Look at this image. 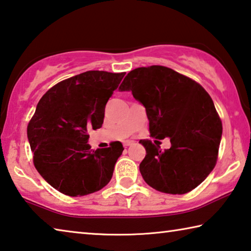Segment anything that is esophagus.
Here are the masks:
<instances>
[{
  "mask_svg": "<svg viewBox=\"0 0 251 251\" xmlns=\"http://www.w3.org/2000/svg\"><path fill=\"white\" fill-rule=\"evenodd\" d=\"M133 144H134L133 141H125V142H124V146H125V147H128V146H130V145H133Z\"/></svg>",
  "mask_w": 251,
  "mask_h": 251,
  "instance_id": "obj_1",
  "label": "esophagus"
}]
</instances>
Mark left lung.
Masks as SVG:
<instances>
[{"label": "left lung", "mask_w": 251, "mask_h": 251, "mask_svg": "<svg viewBox=\"0 0 251 251\" xmlns=\"http://www.w3.org/2000/svg\"><path fill=\"white\" fill-rule=\"evenodd\" d=\"M146 108L151 137L171 138L161 151L141 141L146 156L139 171L161 193L182 195L196 188L214 169L223 134L214 101L201 85L168 67L152 65L130 71L120 86Z\"/></svg>", "instance_id": "left-lung-1"}]
</instances>
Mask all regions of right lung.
Masks as SVG:
<instances>
[{
    "mask_svg": "<svg viewBox=\"0 0 251 251\" xmlns=\"http://www.w3.org/2000/svg\"><path fill=\"white\" fill-rule=\"evenodd\" d=\"M125 74L85 72L54 85L37 104L27 126L33 163L59 193L85 196L112 179L122 143L93 151L87 131L101 127L106 103Z\"/></svg>",
    "mask_w": 251,
    "mask_h": 251,
    "instance_id": "1",
    "label": "right lung"
}]
</instances>
